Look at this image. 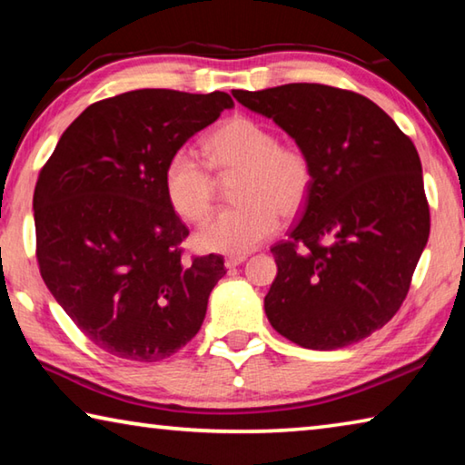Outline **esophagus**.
I'll list each match as a JSON object with an SVG mask.
<instances>
[{
	"instance_id": "esophagus-1",
	"label": "esophagus",
	"mask_w": 465,
	"mask_h": 465,
	"mask_svg": "<svg viewBox=\"0 0 465 465\" xmlns=\"http://www.w3.org/2000/svg\"><path fill=\"white\" fill-rule=\"evenodd\" d=\"M246 254H240V256H227L225 258V266L227 269H235V266H240L242 262H246Z\"/></svg>"
}]
</instances>
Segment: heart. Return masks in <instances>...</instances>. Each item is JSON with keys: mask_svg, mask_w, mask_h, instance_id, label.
Masks as SVG:
<instances>
[{"mask_svg": "<svg viewBox=\"0 0 465 465\" xmlns=\"http://www.w3.org/2000/svg\"><path fill=\"white\" fill-rule=\"evenodd\" d=\"M204 157L217 174H238L235 207L223 209L196 232V246L217 254H248L279 230V215L302 211L313 186L312 157L297 145L279 143L264 123L233 116L203 143ZM206 163L188 152L170 155L163 168V191L172 209L188 223L209 217L215 180Z\"/></svg>", "mask_w": 465, "mask_h": 465, "instance_id": "b5f03b06", "label": "heart"}]
</instances>
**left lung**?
<instances>
[{"instance_id": "left-lung-1", "label": "left lung", "mask_w": 465, "mask_h": 465, "mask_svg": "<svg viewBox=\"0 0 465 465\" xmlns=\"http://www.w3.org/2000/svg\"><path fill=\"white\" fill-rule=\"evenodd\" d=\"M312 157L313 186L289 240L271 248L264 312L303 349L334 351L388 324L404 303L430 232L411 137L357 92L324 84L233 90Z\"/></svg>"}]
</instances>
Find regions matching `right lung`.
<instances>
[{
    "mask_svg": "<svg viewBox=\"0 0 465 465\" xmlns=\"http://www.w3.org/2000/svg\"><path fill=\"white\" fill-rule=\"evenodd\" d=\"M225 92L133 90L94 102L63 133L35 188L45 285L98 349L162 361L199 332L219 254L184 258L188 227L163 191L170 155L219 119Z\"/></svg>",
    "mask_w": 465,
    "mask_h": 465,
    "instance_id": "right-lung-1",
    "label": "right lung"
}]
</instances>
